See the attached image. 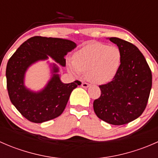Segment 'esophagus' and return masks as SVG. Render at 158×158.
I'll list each match as a JSON object with an SVG mask.
<instances>
[{
  "mask_svg": "<svg viewBox=\"0 0 158 158\" xmlns=\"http://www.w3.org/2000/svg\"><path fill=\"white\" fill-rule=\"evenodd\" d=\"M89 86V85L87 82H82V87H83V88H88V87Z\"/></svg>",
  "mask_w": 158,
  "mask_h": 158,
  "instance_id": "obj_1",
  "label": "esophagus"
}]
</instances>
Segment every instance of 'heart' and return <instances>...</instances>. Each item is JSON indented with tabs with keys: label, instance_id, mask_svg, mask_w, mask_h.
I'll list each match as a JSON object with an SVG mask.
<instances>
[{
	"label": "heart",
	"instance_id": "1",
	"mask_svg": "<svg viewBox=\"0 0 158 158\" xmlns=\"http://www.w3.org/2000/svg\"><path fill=\"white\" fill-rule=\"evenodd\" d=\"M122 63V53L116 46L90 43L74 54L68 67L75 75L87 73V79L95 84L107 83L117 74Z\"/></svg>",
	"mask_w": 158,
	"mask_h": 158
}]
</instances>
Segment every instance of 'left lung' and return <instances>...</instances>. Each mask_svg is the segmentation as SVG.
<instances>
[{
    "mask_svg": "<svg viewBox=\"0 0 158 158\" xmlns=\"http://www.w3.org/2000/svg\"><path fill=\"white\" fill-rule=\"evenodd\" d=\"M108 39L120 49L122 63L113 80L99 86L101 96L94 101L93 108L102 121L122 125L138 118L144 111L152 85V75L138 47L120 38Z\"/></svg>",
    "mask_w": 158,
    "mask_h": 158,
    "instance_id": "left-lung-1",
    "label": "left lung"
}]
</instances>
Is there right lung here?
I'll return each instance as SVG.
<instances>
[{
    "label": "right lung",
    "mask_w": 158,
    "mask_h": 158,
    "mask_svg": "<svg viewBox=\"0 0 158 158\" xmlns=\"http://www.w3.org/2000/svg\"><path fill=\"white\" fill-rule=\"evenodd\" d=\"M76 47V43L62 38L33 36L20 46L8 60L6 69L7 88L12 104L27 120L42 123L58 117L63 113L70 94L81 82L63 83L60 68L49 63L51 77L39 91L25 85V76L32 65L47 60L49 57L62 66H66L65 56Z\"/></svg>",
    "instance_id": "add662e5"
}]
</instances>
